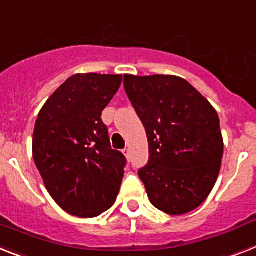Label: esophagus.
<instances>
[{
	"label": "esophagus",
	"mask_w": 256,
	"mask_h": 256,
	"mask_svg": "<svg viewBox=\"0 0 256 256\" xmlns=\"http://www.w3.org/2000/svg\"><path fill=\"white\" fill-rule=\"evenodd\" d=\"M122 154H124V156H126V159H128V156H130V150H128V148L122 150Z\"/></svg>",
	"instance_id": "esophagus-1"
}]
</instances>
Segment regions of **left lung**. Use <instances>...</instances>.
<instances>
[{
    "instance_id": "8db88e82",
    "label": "left lung",
    "mask_w": 256,
    "mask_h": 256,
    "mask_svg": "<svg viewBox=\"0 0 256 256\" xmlns=\"http://www.w3.org/2000/svg\"><path fill=\"white\" fill-rule=\"evenodd\" d=\"M128 100L148 139L139 170L154 206L170 216L194 210L210 194L224 156L220 118L188 81L172 74H124Z\"/></svg>"
}]
</instances>
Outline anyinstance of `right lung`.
<instances>
[{
    "instance_id": "1",
    "label": "right lung",
    "mask_w": 256,
    "mask_h": 256,
    "mask_svg": "<svg viewBox=\"0 0 256 256\" xmlns=\"http://www.w3.org/2000/svg\"><path fill=\"white\" fill-rule=\"evenodd\" d=\"M121 82L122 74H74L35 122V166L55 202L76 217H97L117 200L126 159L112 150L101 114Z\"/></svg>"
}]
</instances>
